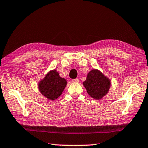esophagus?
Segmentation results:
<instances>
[{
    "mask_svg": "<svg viewBox=\"0 0 148 148\" xmlns=\"http://www.w3.org/2000/svg\"><path fill=\"white\" fill-rule=\"evenodd\" d=\"M72 82H76V83H77V82H79V79H78V78L74 79H72Z\"/></svg>",
    "mask_w": 148,
    "mask_h": 148,
    "instance_id": "obj_1",
    "label": "esophagus"
}]
</instances>
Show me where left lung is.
Wrapping results in <instances>:
<instances>
[{
	"label": "left lung",
	"mask_w": 148,
	"mask_h": 148,
	"mask_svg": "<svg viewBox=\"0 0 148 148\" xmlns=\"http://www.w3.org/2000/svg\"><path fill=\"white\" fill-rule=\"evenodd\" d=\"M87 92L95 99H101L107 94L111 87V80L97 69H93L88 74L84 82Z\"/></svg>",
	"instance_id": "1"
}]
</instances>
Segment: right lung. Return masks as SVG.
I'll return each instance as SVG.
<instances>
[{
	"label": "right lung",
	"mask_w": 148,
	"mask_h": 148,
	"mask_svg": "<svg viewBox=\"0 0 148 148\" xmlns=\"http://www.w3.org/2000/svg\"><path fill=\"white\" fill-rule=\"evenodd\" d=\"M67 82L61 78L56 70H51L38 84L41 94L50 100H55L61 95L66 86Z\"/></svg>",
	"instance_id": "add662e5"
}]
</instances>
